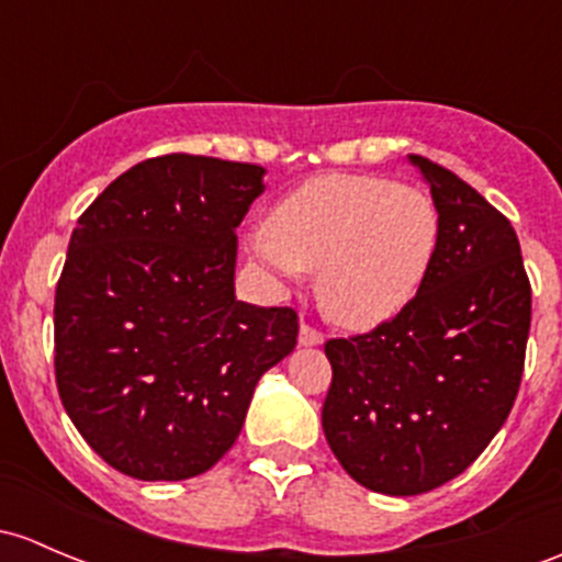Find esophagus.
<instances>
[{
    "mask_svg": "<svg viewBox=\"0 0 562 562\" xmlns=\"http://www.w3.org/2000/svg\"><path fill=\"white\" fill-rule=\"evenodd\" d=\"M323 339H326V336H323V330H317L315 326H312V323L301 321V326H299V345H304V347L323 345Z\"/></svg>",
    "mask_w": 562,
    "mask_h": 562,
    "instance_id": "esophagus-1",
    "label": "esophagus"
}]
</instances>
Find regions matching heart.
<instances>
[{"mask_svg":"<svg viewBox=\"0 0 562 562\" xmlns=\"http://www.w3.org/2000/svg\"><path fill=\"white\" fill-rule=\"evenodd\" d=\"M439 239L430 193L376 175H323L271 210L250 250L280 280L317 271V301L330 321L371 328L415 299Z\"/></svg>","mask_w":562,"mask_h":562,"instance_id":"heart-1","label":"heart"}]
</instances>
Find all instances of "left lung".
<instances>
[{
    "mask_svg": "<svg viewBox=\"0 0 562 562\" xmlns=\"http://www.w3.org/2000/svg\"><path fill=\"white\" fill-rule=\"evenodd\" d=\"M441 239L415 299L369 334L328 339L323 430L341 469L385 495L463 474L515 406L530 280L509 217L430 158L412 156Z\"/></svg>",
    "mask_w": 562,
    "mask_h": 562,
    "instance_id": "left-lung-1",
    "label": "left lung"
}]
</instances>
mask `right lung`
Here are the masks:
<instances>
[{"label":"right lung","mask_w":562,"mask_h":562,"mask_svg":"<svg viewBox=\"0 0 562 562\" xmlns=\"http://www.w3.org/2000/svg\"><path fill=\"white\" fill-rule=\"evenodd\" d=\"M263 167L167 153L80 215L53 306L69 420L121 474H204L239 436L266 369L296 347L291 306L234 299L236 226Z\"/></svg>","instance_id":"obj_1"}]
</instances>
